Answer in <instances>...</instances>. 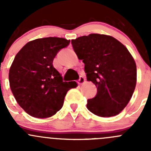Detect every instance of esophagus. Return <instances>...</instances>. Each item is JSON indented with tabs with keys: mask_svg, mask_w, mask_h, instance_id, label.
I'll return each mask as SVG.
<instances>
[{
	"mask_svg": "<svg viewBox=\"0 0 151 151\" xmlns=\"http://www.w3.org/2000/svg\"><path fill=\"white\" fill-rule=\"evenodd\" d=\"M85 82V78L83 77H80V79H79V80H77V83H78L79 85H82Z\"/></svg>",
	"mask_w": 151,
	"mask_h": 151,
	"instance_id": "obj_1",
	"label": "esophagus"
}]
</instances>
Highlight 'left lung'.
<instances>
[{
    "instance_id": "obj_1",
    "label": "left lung",
    "mask_w": 151,
    "mask_h": 151,
    "mask_svg": "<svg viewBox=\"0 0 151 151\" xmlns=\"http://www.w3.org/2000/svg\"><path fill=\"white\" fill-rule=\"evenodd\" d=\"M74 52L85 63L87 80L97 88L87 108L100 117L118 115L128 104L137 83V66L122 43L111 36L91 33L71 40Z\"/></svg>"
}]
</instances>
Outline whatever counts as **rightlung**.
<instances>
[{"label": "right lung", "mask_w": 151, "mask_h": 151, "mask_svg": "<svg viewBox=\"0 0 151 151\" xmlns=\"http://www.w3.org/2000/svg\"><path fill=\"white\" fill-rule=\"evenodd\" d=\"M70 40L47 37L28 42L16 55L9 80L17 102L31 116L46 118L62 108L65 96L76 82H63L52 65L55 57Z\"/></svg>", "instance_id": "add662e5"}]
</instances>
